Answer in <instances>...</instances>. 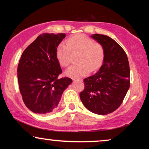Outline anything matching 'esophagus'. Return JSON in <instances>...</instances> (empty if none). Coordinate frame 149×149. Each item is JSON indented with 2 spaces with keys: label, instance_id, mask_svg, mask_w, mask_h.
I'll list each match as a JSON object with an SVG mask.
<instances>
[{
  "label": "esophagus",
  "instance_id": "obj_1",
  "mask_svg": "<svg viewBox=\"0 0 149 149\" xmlns=\"http://www.w3.org/2000/svg\"><path fill=\"white\" fill-rule=\"evenodd\" d=\"M73 81H81V82H82L83 81V79H72Z\"/></svg>",
  "mask_w": 149,
  "mask_h": 149
}]
</instances>
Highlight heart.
Instances as JSON below:
<instances>
[{
    "mask_svg": "<svg viewBox=\"0 0 149 149\" xmlns=\"http://www.w3.org/2000/svg\"><path fill=\"white\" fill-rule=\"evenodd\" d=\"M66 44L61 43L56 48V58L63 67L70 63L71 54H78L77 64L67 69L66 75L72 78L83 77L100 68L104 58L103 46L85 34H79L67 39Z\"/></svg>",
    "mask_w": 149,
    "mask_h": 149,
    "instance_id": "heart-1",
    "label": "heart"
}]
</instances>
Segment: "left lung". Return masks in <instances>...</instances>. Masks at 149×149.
<instances>
[{"label":"left lung","mask_w":149,"mask_h":149,"mask_svg":"<svg viewBox=\"0 0 149 149\" xmlns=\"http://www.w3.org/2000/svg\"><path fill=\"white\" fill-rule=\"evenodd\" d=\"M91 37L103 46V64L94 75L85 78L80 98L89 111L107 115L120 107L130 84V70L125 51L113 38L94 34Z\"/></svg>","instance_id":"obj_1"}]
</instances>
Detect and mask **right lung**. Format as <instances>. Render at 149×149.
<instances>
[{"label": "right lung", "instance_id": "obj_1", "mask_svg": "<svg viewBox=\"0 0 149 149\" xmlns=\"http://www.w3.org/2000/svg\"><path fill=\"white\" fill-rule=\"evenodd\" d=\"M64 33L40 34L24 51L17 66V79L22 99L35 113L47 114L58 107L65 89L72 83L62 73L56 58V48Z\"/></svg>", "mask_w": 149, "mask_h": 149}]
</instances>
